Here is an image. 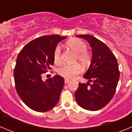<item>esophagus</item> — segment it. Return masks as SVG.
I'll use <instances>...</instances> for the list:
<instances>
[{
  "label": "esophagus",
  "mask_w": 132,
  "mask_h": 132,
  "mask_svg": "<svg viewBox=\"0 0 132 132\" xmlns=\"http://www.w3.org/2000/svg\"><path fill=\"white\" fill-rule=\"evenodd\" d=\"M69 82H70V80L66 79H66L64 80V83H65V84H68V83Z\"/></svg>",
  "instance_id": "esophagus-1"
}]
</instances>
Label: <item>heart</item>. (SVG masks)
I'll return each instance as SVG.
<instances>
[{
  "label": "heart",
  "mask_w": 132,
  "mask_h": 132,
  "mask_svg": "<svg viewBox=\"0 0 132 132\" xmlns=\"http://www.w3.org/2000/svg\"><path fill=\"white\" fill-rule=\"evenodd\" d=\"M66 45L69 48L77 54L76 61H78L82 65L87 66L90 63L91 55L89 52L87 51V46L85 42L81 39H70L66 43ZM54 62L55 64L59 65L62 63V52L60 46L55 48L53 54ZM82 71V68L78 64H64L58 69V73L66 78L71 79L75 77L77 75L80 74Z\"/></svg>",
  "instance_id": "heart-1"
}]
</instances>
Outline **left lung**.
Returning <instances> with one entry per match:
<instances>
[{"label":"left lung","mask_w":132,"mask_h":132,"mask_svg":"<svg viewBox=\"0 0 132 132\" xmlns=\"http://www.w3.org/2000/svg\"><path fill=\"white\" fill-rule=\"evenodd\" d=\"M76 36L88 41L93 55L89 68L83 76L93 84L79 83L75 94L76 101L86 110H100L107 105L115 94L120 75L118 61L107 45L95 37L89 34Z\"/></svg>","instance_id":"8db88e82"}]
</instances>
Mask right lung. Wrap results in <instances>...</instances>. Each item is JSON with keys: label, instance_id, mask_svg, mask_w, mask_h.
Returning <instances> with one entry per match:
<instances>
[{"label": "right lung", "instance_id": "right-lung-1", "mask_svg": "<svg viewBox=\"0 0 132 132\" xmlns=\"http://www.w3.org/2000/svg\"><path fill=\"white\" fill-rule=\"evenodd\" d=\"M65 38L59 35L39 37L27 44L17 57L14 70L16 90L32 110L48 111L59 100L64 79L56 75L44 82L41 75L52 70L54 49Z\"/></svg>", "mask_w": 132, "mask_h": 132}]
</instances>
